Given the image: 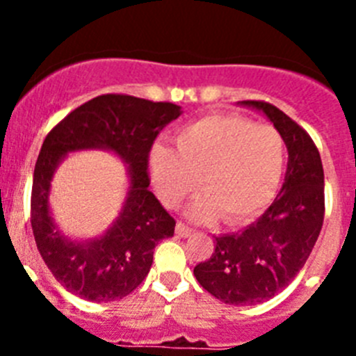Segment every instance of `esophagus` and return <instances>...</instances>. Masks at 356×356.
<instances>
[{
	"instance_id": "1",
	"label": "esophagus",
	"mask_w": 356,
	"mask_h": 356,
	"mask_svg": "<svg viewBox=\"0 0 356 356\" xmlns=\"http://www.w3.org/2000/svg\"><path fill=\"white\" fill-rule=\"evenodd\" d=\"M175 232H176V235H178V237H188V235L193 234V228L185 225V222L178 221V222H176Z\"/></svg>"
}]
</instances>
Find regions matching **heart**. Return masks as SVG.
Wrapping results in <instances>:
<instances>
[{
	"instance_id": "b5f03b06",
	"label": "heart",
	"mask_w": 356,
	"mask_h": 356,
	"mask_svg": "<svg viewBox=\"0 0 356 356\" xmlns=\"http://www.w3.org/2000/svg\"><path fill=\"white\" fill-rule=\"evenodd\" d=\"M176 149L156 144L151 180L160 201L176 207L196 191L188 213L200 221L221 216L226 225H244L275 197L285 169L284 135L271 124H254L235 114H210L188 122L176 135Z\"/></svg>"
}]
</instances>
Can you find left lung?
<instances>
[{
  "instance_id": "obj_1",
  "label": "left lung",
  "mask_w": 356,
  "mask_h": 356,
  "mask_svg": "<svg viewBox=\"0 0 356 356\" xmlns=\"http://www.w3.org/2000/svg\"><path fill=\"white\" fill-rule=\"evenodd\" d=\"M262 110L284 135L289 151L284 187L259 221L216 237L210 259L194 267L207 292L222 303L246 307L284 291L307 262L325 219V172L310 135L267 102H242Z\"/></svg>"
}]
</instances>
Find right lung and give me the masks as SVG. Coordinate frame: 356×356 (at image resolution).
Masks as SVG:
<instances>
[{
  "instance_id": "obj_1",
  "label": "right lung",
  "mask_w": 356,
  "mask_h": 356,
  "mask_svg": "<svg viewBox=\"0 0 356 356\" xmlns=\"http://www.w3.org/2000/svg\"><path fill=\"white\" fill-rule=\"evenodd\" d=\"M180 106L127 94L92 97L46 135L33 171L30 221L37 250L56 282L83 300L115 301L143 284L160 238L172 237L175 217L149 188V151L160 131L180 115ZM102 147L131 168V191L118 221L89 243L65 239L49 216L52 172L69 150Z\"/></svg>"
}]
</instances>
